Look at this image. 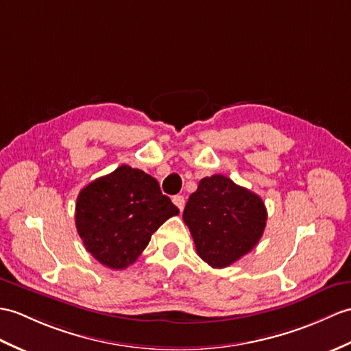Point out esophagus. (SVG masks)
Here are the masks:
<instances>
[{"mask_svg":"<svg viewBox=\"0 0 351 351\" xmlns=\"http://www.w3.org/2000/svg\"><path fill=\"white\" fill-rule=\"evenodd\" d=\"M172 202L175 203V206L179 209V210H182L184 209V206H185V199H184V195H173V199H172Z\"/></svg>","mask_w":351,"mask_h":351,"instance_id":"esophagus-1","label":"esophagus"}]
</instances>
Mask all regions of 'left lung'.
<instances>
[{"label":"left lung","instance_id":"obj_1","mask_svg":"<svg viewBox=\"0 0 351 351\" xmlns=\"http://www.w3.org/2000/svg\"><path fill=\"white\" fill-rule=\"evenodd\" d=\"M199 257L221 269L254 248L266 227L267 210L256 193L223 175L203 178L184 209Z\"/></svg>","mask_w":351,"mask_h":351}]
</instances>
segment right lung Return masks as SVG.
<instances>
[{
	"label": "right lung",
	"instance_id": "add662e5",
	"mask_svg": "<svg viewBox=\"0 0 351 351\" xmlns=\"http://www.w3.org/2000/svg\"><path fill=\"white\" fill-rule=\"evenodd\" d=\"M178 214L156 178L124 165L80 190L75 219L95 260L110 269H125L142 254L152 233Z\"/></svg>",
	"mask_w": 351,
	"mask_h": 351
}]
</instances>
